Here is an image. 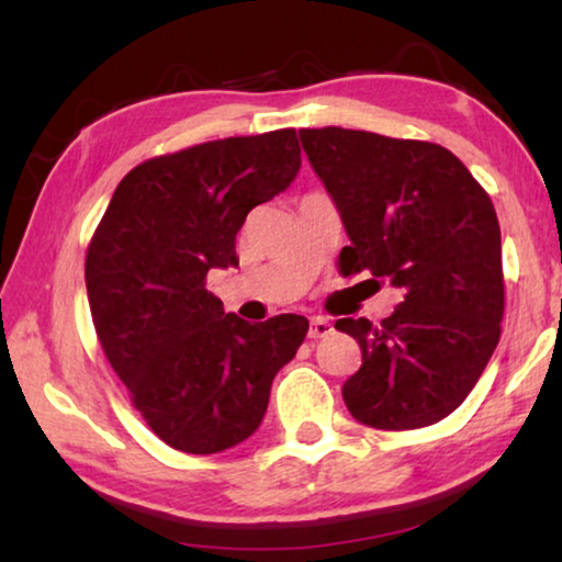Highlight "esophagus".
<instances>
[{
	"mask_svg": "<svg viewBox=\"0 0 562 562\" xmlns=\"http://www.w3.org/2000/svg\"><path fill=\"white\" fill-rule=\"evenodd\" d=\"M329 333H333V322L325 319V317H312V325H310V337H327Z\"/></svg>",
	"mask_w": 562,
	"mask_h": 562,
	"instance_id": "esophagus-1",
	"label": "esophagus"
}]
</instances>
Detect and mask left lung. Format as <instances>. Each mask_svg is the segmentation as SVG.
<instances>
[{
	"instance_id": "left-lung-1",
	"label": "left lung",
	"mask_w": 562,
	"mask_h": 562,
	"mask_svg": "<svg viewBox=\"0 0 562 562\" xmlns=\"http://www.w3.org/2000/svg\"><path fill=\"white\" fill-rule=\"evenodd\" d=\"M340 210V273L402 291L381 325L337 319L363 366L342 386L358 422L417 429L456 412L494 356L504 319L502 229L491 196L448 148L366 130H299Z\"/></svg>"
}]
</instances>
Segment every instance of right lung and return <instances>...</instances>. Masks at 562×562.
I'll return each instance as SVG.
<instances>
[{
  "label": "right lung",
  "mask_w": 562,
  "mask_h": 562,
  "mask_svg": "<svg viewBox=\"0 0 562 562\" xmlns=\"http://www.w3.org/2000/svg\"><path fill=\"white\" fill-rule=\"evenodd\" d=\"M302 166L296 130L225 137L156 156L114 189L87 250L91 319L114 373L173 450L212 456L256 432L273 375L310 322L250 325L206 291L210 268L237 263L235 235Z\"/></svg>",
  "instance_id": "obj_1"
}]
</instances>
